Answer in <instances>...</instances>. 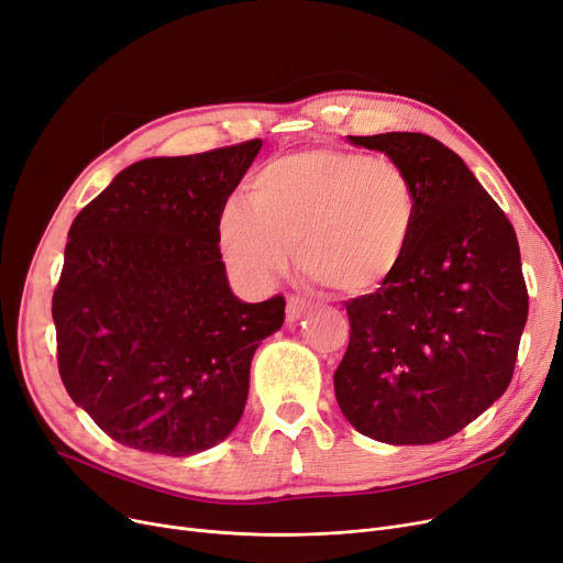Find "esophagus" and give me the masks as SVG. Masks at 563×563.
Here are the masks:
<instances>
[{
	"instance_id": "1",
	"label": "esophagus",
	"mask_w": 563,
	"mask_h": 563,
	"mask_svg": "<svg viewBox=\"0 0 563 563\" xmlns=\"http://www.w3.org/2000/svg\"><path fill=\"white\" fill-rule=\"evenodd\" d=\"M306 310H308V303L306 301H301L299 297H289L287 299V322H299L301 317L306 314Z\"/></svg>"
}]
</instances>
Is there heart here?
Segmentation results:
<instances>
[{
	"label": "heart",
	"mask_w": 563,
	"mask_h": 563,
	"mask_svg": "<svg viewBox=\"0 0 563 563\" xmlns=\"http://www.w3.org/2000/svg\"><path fill=\"white\" fill-rule=\"evenodd\" d=\"M417 228V192L405 167L386 156L306 150L264 165L249 207L218 213V243L232 272L264 287L289 264L317 285L361 297L400 268Z\"/></svg>",
	"instance_id": "b5f03b06"
}]
</instances>
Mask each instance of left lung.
Masks as SVG:
<instances>
[{
    "label": "left lung",
    "mask_w": 563,
    "mask_h": 563,
    "mask_svg": "<svg viewBox=\"0 0 563 563\" xmlns=\"http://www.w3.org/2000/svg\"><path fill=\"white\" fill-rule=\"evenodd\" d=\"M405 167L417 228L386 285L347 301L335 400L365 437L434 444L504 396L529 297L516 230L464 161L423 133L347 135Z\"/></svg>",
    "instance_id": "8db88e82"
}]
</instances>
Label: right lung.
<instances>
[{
	"instance_id": "add662e5",
	"label": "right lung",
	"mask_w": 563,
	"mask_h": 563,
	"mask_svg": "<svg viewBox=\"0 0 563 563\" xmlns=\"http://www.w3.org/2000/svg\"><path fill=\"white\" fill-rule=\"evenodd\" d=\"M262 140L144 158L73 221L53 297L59 375L114 442L186 457L236 428L260 342L285 299L241 301L218 249V213Z\"/></svg>"
}]
</instances>
